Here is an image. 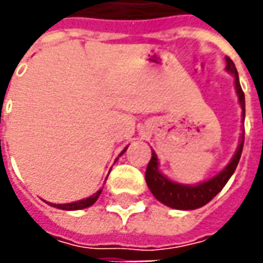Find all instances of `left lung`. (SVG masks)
<instances>
[{"label": "left lung", "mask_w": 263, "mask_h": 263, "mask_svg": "<svg viewBox=\"0 0 263 263\" xmlns=\"http://www.w3.org/2000/svg\"><path fill=\"white\" fill-rule=\"evenodd\" d=\"M227 62V71H230L235 77V90H237L239 105L242 109V121L245 120V96H243L242 88L239 84V77L238 71L235 69V65L230 58H226ZM243 148V132L241 135V142L238 145L237 152L232 156L231 162L222 169V171L211 177L205 182L196 184V186H189V184H180V183L172 182L167 177L163 176L158 169L159 160L158 156L152 151V158L149 160L148 167L145 172V180L148 184L149 190L152 192L155 197L159 200L160 203H163L167 207L176 210H196L203 207L205 204L211 201L213 198L220 193L222 187L226 186L227 182L230 180L232 173L237 169L238 162L241 158Z\"/></svg>", "instance_id": "left-lung-1"}]
</instances>
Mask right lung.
Here are the masks:
<instances>
[{"instance_id": "obj_1", "label": "right lung", "mask_w": 263, "mask_h": 263, "mask_svg": "<svg viewBox=\"0 0 263 263\" xmlns=\"http://www.w3.org/2000/svg\"><path fill=\"white\" fill-rule=\"evenodd\" d=\"M126 151V148L122 151L120 154V156L124 152ZM101 192H103V189L101 190H98L97 193H94L92 196H90V197L87 198H83V200H79V201H73V203H67V204H53V203H46L49 204V205H52V207H56V209H60V210H67V211H71V210H81V209H87V207H90V205H92V204L97 201V198L100 197V194H101Z\"/></svg>"}]
</instances>
